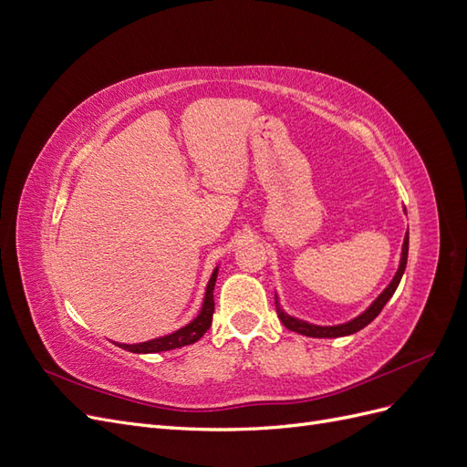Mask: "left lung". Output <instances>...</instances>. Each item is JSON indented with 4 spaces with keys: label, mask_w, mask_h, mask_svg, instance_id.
Returning a JSON list of instances; mask_svg holds the SVG:
<instances>
[{
    "label": "left lung",
    "mask_w": 467,
    "mask_h": 467,
    "mask_svg": "<svg viewBox=\"0 0 467 467\" xmlns=\"http://www.w3.org/2000/svg\"><path fill=\"white\" fill-rule=\"evenodd\" d=\"M407 253H409V232L405 234V239H403V247H401V259H400V268L398 273H395L393 280L388 285V288L381 292L378 298L364 309V312L360 316H357L355 319H350L347 323H338V325H314V323H307L304 319H298V317H292L288 316L285 309L280 307L278 304V298H276V312H278V317L280 321L285 323V327L290 329V331H296L300 335H306V337H316V338H337V337H347V335H352L357 333L360 329H364L366 325L372 323L378 314L384 309V306L389 302V298L393 296V292L398 290L400 282H401V276L405 273V265H407Z\"/></svg>",
    "instance_id": "1"
}]
</instances>
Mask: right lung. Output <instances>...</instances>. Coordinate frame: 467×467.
<instances>
[{
  "label": "right lung",
  "instance_id": "add662e5",
  "mask_svg": "<svg viewBox=\"0 0 467 467\" xmlns=\"http://www.w3.org/2000/svg\"><path fill=\"white\" fill-rule=\"evenodd\" d=\"M216 278H218V266L212 273L208 285H206V292H204V302L199 316H196L191 323H187L185 327H181L173 333L151 338V341L146 343H136V345H124V343H115L117 347L130 350V352H138V355H151V352H163V350H173V348H181L187 347L199 341V338L210 329L212 325V314H214V286H216Z\"/></svg>",
  "mask_w": 467,
  "mask_h": 467
}]
</instances>
